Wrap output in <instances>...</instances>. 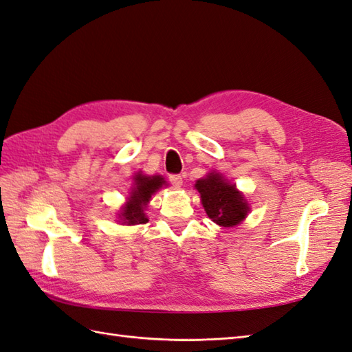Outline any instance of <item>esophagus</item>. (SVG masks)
Here are the masks:
<instances>
[{
  "instance_id": "esophagus-1",
  "label": "esophagus",
  "mask_w": 352,
  "mask_h": 352,
  "mask_svg": "<svg viewBox=\"0 0 352 352\" xmlns=\"http://www.w3.org/2000/svg\"><path fill=\"white\" fill-rule=\"evenodd\" d=\"M169 182L175 186V188H182L183 184V177L178 175V174H172L169 175Z\"/></svg>"
}]
</instances>
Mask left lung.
<instances>
[{
    "label": "left lung",
    "instance_id": "8db88e82",
    "mask_svg": "<svg viewBox=\"0 0 352 352\" xmlns=\"http://www.w3.org/2000/svg\"><path fill=\"white\" fill-rule=\"evenodd\" d=\"M201 195L206 213L221 227H233L246 218L248 203L234 184H230L222 175L212 172L195 184Z\"/></svg>",
    "mask_w": 352,
    "mask_h": 352
}]
</instances>
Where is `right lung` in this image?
I'll list each match as a JSON object with an SVG mask.
<instances>
[{
  "label": "right lung",
  "instance_id": "add662e5",
  "mask_svg": "<svg viewBox=\"0 0 352 352\" xmlns=\"http://www.w3.org/2000/svg\"><path fill=\"white\" fill-rule=\"evenodd\" d=\"M134 186L131 190V195L129 198V203L125 204L121 212V219L126 226H138V223H145L148 222V218L145 216L144 210L145 206L148 204L149 198L157 189H160L162 186L166 183L160 175L154 177H146L142 175L140 172L134 177Z\"/></svg>",
  "mask_w": 352,
  "mask_h": 352
}]
</instances>
